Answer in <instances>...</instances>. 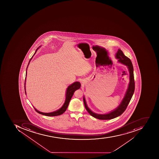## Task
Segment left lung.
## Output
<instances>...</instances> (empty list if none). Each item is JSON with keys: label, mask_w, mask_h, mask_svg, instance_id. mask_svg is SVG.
<instances>
[{"label": "left lung", "mask_w": 159, "mask_h": 159, "mask_svg": "<svg viewBox=\"0 0 159 159\" xmlns=\"http://www.w3.org/2000/svg\"><path fill=\"white\" fill-rule=\"evenodd\" d=\"M116 57L118 59V61L123 64L125 65L128 67L130 74V82L129 88L126 91L125 96L119 105L118 107L114 111L107 114H98L91 111L89 108L86 104V100L84 97V107L88 112L93 117L99 120H111L115 118L116 117L120 116L123 114L124 112L127 108V106L129 103L131 99L133 96L135 90V81H134V73H133V67L132 62L129 57H127L123 53V52L119 49L116 54Z\"/></svg>", "instance_id": "left-lung-1"}]
</instances>
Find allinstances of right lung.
<instances>
[{
	"label": "right lung",
	"instance_id": "right-lung-1",
	"mask_svg": "<svg viewBox=\"0 0 159 159\" xmlns=\"http://www.w3.org/2000/svg\"><path fill=\"white\" fill-rule=\"evenodd\" d=\"M39 48H38L36 49L34 54L36 53V51L39 49ZM32 57L30 59V61L32 59ZM26 74H27V72H26ZM80 87H81V84L78 82H76L74 83L71 84V85H70V86H69L68 89H67V90H66V100L63 106H62V107L60 108V109H58V110H57V111L51 113H43L39 111H37L36 109L34 108L35 111H36L37 113H39V114L45 115V116H56L61 115V114H63V113H64L66 111V108H67L68 106H69V102H70V101L71 100V98H72L75 91L77 90V89H79L80 88ZM25 93H26V91H25Z\"/></svg>",
	"mask_w": 159,
	"mask_h": 159
}]
</instances>
